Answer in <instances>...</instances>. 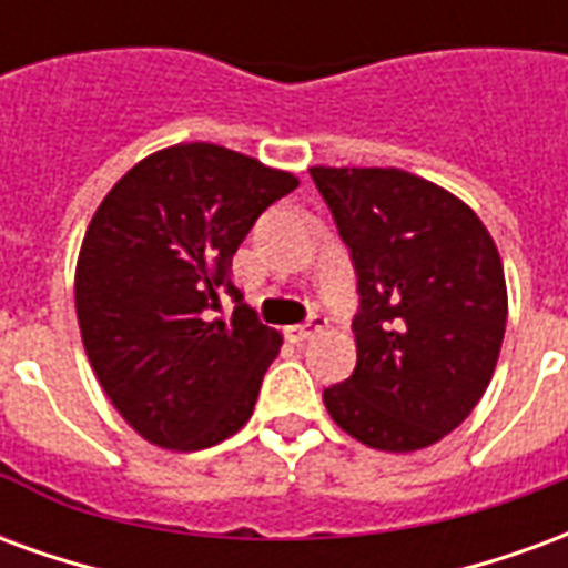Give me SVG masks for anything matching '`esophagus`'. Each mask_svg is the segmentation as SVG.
<instances>
[{
    "label": "esophagus",
    "instance_id": "esophagus-1",
    "mask_svg": "<svg viewBox=\"0 0 568 568\" xmlns=\"http://www.w3.org/2000/svg\"><path fill=\"white\" fill-rule=\"evenodd\" d=\"M325 322H328L325 316L313 313L307 322H301V325H292V328H288V337H292V341H310L313 334H320L322 328H325Z\"/></svg>",
    "mask_w": 568,
    "mask_h": 568
}]
</instances>
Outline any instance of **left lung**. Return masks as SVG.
Instances as JSON below:
<instances>
[{"instance_id": "8db88e82", "label": "left lung", "mask_w": 568, "mask_h": 568, "mask_svg": "<svg viewBox=\"0 0 568 568\" xmlns=\"http://www.w3.org/2000/svg\"><path fill=\"white\" fill-rule=\"evenodd\" d=\"M353 252L362 307L356 371L322 393L365 447L438 444L487 393L508 288L499 248L447 187L398 166H310Z\"/></svg>"}]
</instances>
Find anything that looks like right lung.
Returning <instances> with one entry per match:
<instances>
[{
  "instance_id": "1",
  "label": "right lung",
  "mask_w": 568,
  "mask_h": 568,
  "mask_svg": "<svg viewBox=\"0 0 568 568\" xmlns=\"http://www.w3.org/2000/svg\"><path fill=\"white\" fill-rule=\"evenodd\" d=\"M297 175L212 142L142 158L93 212L75 264L81 344L105 398L163 450H203L246 426L283 334L240 301L231 261Z\"/></svg>"
}]
</instances>
